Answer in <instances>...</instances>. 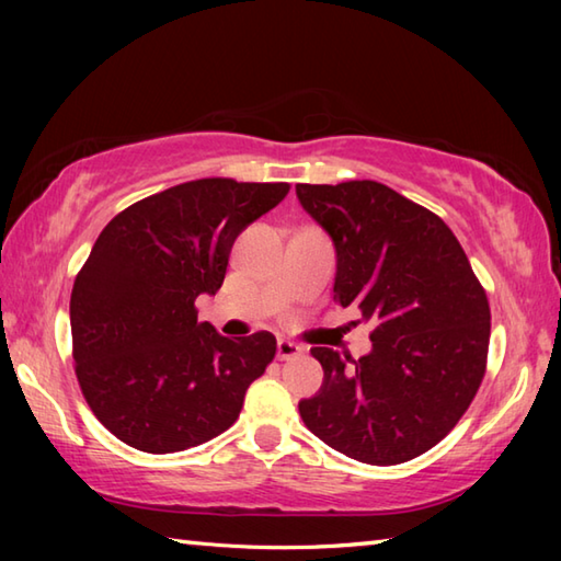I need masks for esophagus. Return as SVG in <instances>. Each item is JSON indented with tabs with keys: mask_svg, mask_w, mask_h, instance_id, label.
Masks as SVG:
<instances>
[{
	"mask_svg": "<svg viewBox=\"0 0 561 561\" xmlns=\"http://www.w3.org/2000/svg\"><path fill=\"white\" fill-rule=\"evenodd\" d=\"M304 354V347L301 344H296L291 340H279L277 342V359L279 362H289V359H296V356Z\"/></svg>",
	"mask_w": 561,
	"mask_h": 561,
	"instance_id": "esophagus-1",
	"label": "esophagus"
}]
</instances>
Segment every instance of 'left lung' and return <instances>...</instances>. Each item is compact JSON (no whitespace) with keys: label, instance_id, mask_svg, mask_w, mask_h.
<instances>
[{"label":"left lung","instance_id":"8db88e82","mask_svg":"<svg viewBox=\"0 0 561 561\" xmlns=\"http://www.w3.org/2000/svg\"><path fill=\"white\" fill-rule=\"evenodd\" d=\"M335 243V301L374 320L359 362L313 347L323 386L304 424L344 456L398 465L434 448L484 378L490 301L458 238L434 211L376 181L296 185Z\"/></svg>","mask_w":561,"mask_h":561}]
</instances>
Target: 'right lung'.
Segmentation results:
<instances>
[{
	"instance_id": "1",
	"label": "right lung",
	"mask_w": 561,
	"mask_h": 561,
	"mask_svg": "<svg viewBox=\"0 0 561 561\" xmlns=\"http://www.w3.org/2000/svg\"><path fill=\"white\" fill-rule=\"evenodd\" d=\"M289 183L202 178L117 214L93 243L69 301L75 371L96 420L123 444L178 453L226 432L277 352L272 332L221 337L197 323L233 241Z\"/></svg>"
}]
</instances>
